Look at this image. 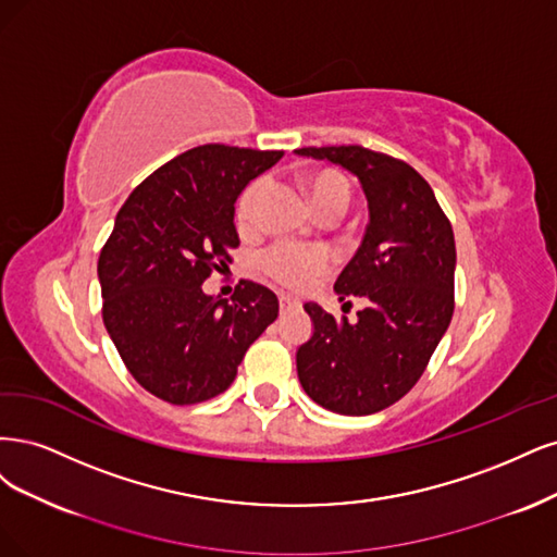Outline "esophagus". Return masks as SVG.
Listing matches in <instances>:
<instances>
[{
    "label": "esophagus",
    "instance_id": "obj_1",
    "mask_svg": "<svg viewBox=\"0 0 557 557\" xmlns=\"http://www.w3.org/2000/svg\"><path fill=\"white\" fill-rule=\"evenodd\" d=\"M298 308V302L292 298V296H280V310L286 312V310H294Z\"/></svg>",
    "mask_w": 557,
    "mask_h": 557
}]
</instances>
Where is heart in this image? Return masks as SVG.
I'll use <instances>...</instances> for the list:
<instances>
[{
  "label": "heart",
  "mask_w": 557,
  "mask_h": 557,
  "mask_svg": "<svg viewBox=\"0 0 557 557\" xmlns=\"http://www.w3.org/2000/svg\"><path fill=\"white\" fill-rule=\"evenodd\" d=\"M268 189L265 177H259L252 185H249L236 208V224L240 231H252L259 222V208ZM302 189L308 194L312 210L319 218H326V214H339L349 206V185L339 173L335 171H319L310 173L302 181ZM261 271L280 282L282 286H292L298 289L314 275L324 273L326 257L312 247H296V245H273L259 261Z\"/></svg>",
  "instance_id": "heart-1"
}]
</instances>
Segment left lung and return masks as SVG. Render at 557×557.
Listing matches in <instances>:
<instances>
[{"mask_svg": "<svg viewBox=\"0 0 557 557\" xmlns=\"http://www.w3.org/2000/svg\"><path fill=\"white\" fill-rule=\"evenodd\" d=\"M358 177L368 201L361 247L335 294L366 300L356 321L317 302L302 308L312 335L296 351L300 386L335 414L366 417L419 382L454 314L456 240L433 189L400 159L361 146L300 148ZM349 305V302H345Z\"/></svg>", "mask_w": 557, "mask_h": 557, "instance_id": "8db88e82", "label": "left lung"}]
</instances>
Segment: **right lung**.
Listing matches in <instances>:
<instances>
[{"mask_svg":"<svg viewBox=\"0 0 557 557\" xmlns=\"http://www.w3.org/2000/svg\"><path fill=\"white\" fill-rule=\"evenodd\" d=\"M284 152L199 146L146 177L120 208L99 257L103 324L152 396L196 405L236 380L249 345L277 319V296L240 280L233 298L203 282L231 263L243 189Z\"/></svg>","mask_w":557,"mask_h":557,"instance_id":"add662e5","label":"right lung"}]
</instances>
